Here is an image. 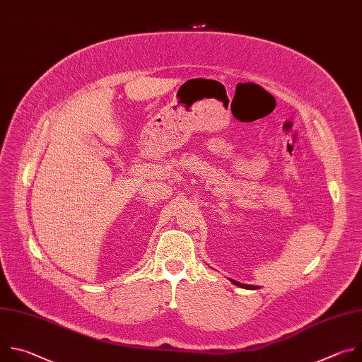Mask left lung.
Masks as SVG:
<instances>
[{
  "instance_id": "8db88e82",
  "label": "left lung",
  "mask_w": 362,
  "mask_h": 362,
  "mask_svg": "<svg viewBox=\"0 0 362 362\" xmlns=\"http://www.w3.org/2000/svg\"><path fill=\"white\" fill-rule=\"evenodd\" d=\"M230 282H232L233 285L239 286V288H245V289H256V286H253V285H245V284H240V282H238V281H235V279H230Z\"/></svg>"
}]
</instances>
